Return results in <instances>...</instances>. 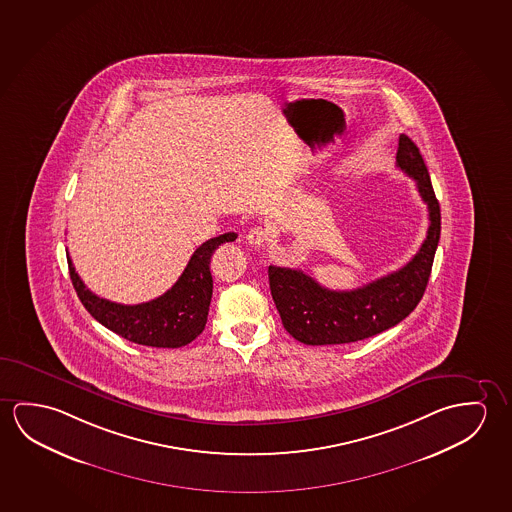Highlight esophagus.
<instances>
[{"label": "esophagus", "instance_id": "obj_1", "mask_svg": "<svg viewBox=\"0 0 512 512\" xmlns=\"http://www.w3.org/2000/svg\"><path fill=\"white\" fill-rule=\"evenodd\" d=\"M247 242H249L252 247H263V245L267 244L268 242L267 229H251V231H249V235H247Z\"/></svg>", "mask_w": 512, "mask_h": 512}]
</instances>
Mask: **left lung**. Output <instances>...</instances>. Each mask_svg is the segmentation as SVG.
<instances>
[{
  "label": "left lung",
  "instance_id": "left-lung-1",
  "mask_svg": "<svg viewBox=\"0 0 512 512\" xmlns=\"http://www.w3.org/2000/svg\"><path fill=\"white\" fill-rule=\"evenodd\" d=\"M397 167L416 181L429 210V229L407 265L349 292L318 284L302 270L268 267L270 293L284 329L306 345H341L390 329L422 301L441 233L439 203L420 149L407 135L398 138Z\"/></svg>",
  "mask_w": 512,
  "mask_h": 512
}]
</instances>
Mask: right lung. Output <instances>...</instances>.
<instances>
[{"label": "right lung", "mask_w": 512, "mask_h": 512, "mask_svg": "<svg viewBox=\"0 0 512 512\" xmlns=\"http://www.w3.org/2000/svg\"><path fill=\"white\" fill-rule=\"evenodd\" d=\"M235 240L236 233H224L199 245L171 290L135 306L101 299L83 284L69 256L67 263L74 290L99 324L138 345L178 349L203 333L213 293L211 256L219 245Z\"/></svg>", "instance_id": "1"}]
</instances>
